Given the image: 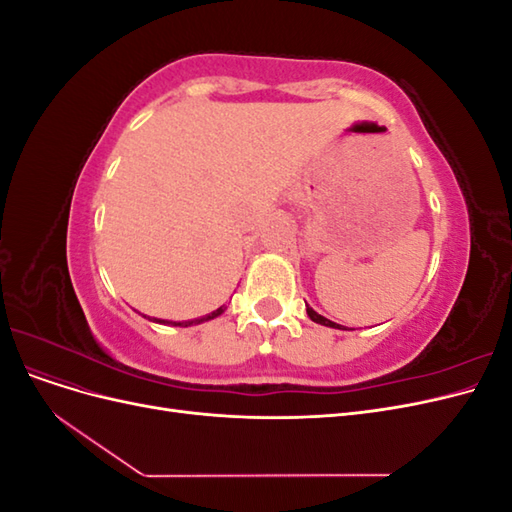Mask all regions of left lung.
<instances>
[{
    "mask_svg": "<svg viewBox=\"0 0 512 512\" xmlns=\"http://www.w3.org/2000/svg\"><path fill=\"white\" fill-rule=\"evenodd\" d=\"M307 316L309 318H312L314 322H318V324H324V327H331V329H342V327H339V324H335V322H331V320H327V318H324V316H320V314H316L314 312V309L312 307H307Z\"/></svg>",
    "mask_w": 512,
    "mask_h": 512,
    "instance_id": "1",
    "label": "left lung"
}]
</instances>
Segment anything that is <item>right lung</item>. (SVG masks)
<instances>
[{"label":"right lung","mask_w":512,"mask_h":512,"mask_svg":"<svg viewBox=\"0 0 512 512\" xmlns=\"http://www.w3.org/2000/svg\"><path fill=\"white\" fill-rule=\"evenodd\" d=\"M224 305L222 307H218L215 309V312H211V314H207V316H203V318H196V320H185V322H168V324H173V327H192V324H200V322H205V320H213V318H218L220 314H224ZM156 322H164L166 324V320H156Z\"/></svg>","instance_id":"right-lung-1"}]
</instances>
